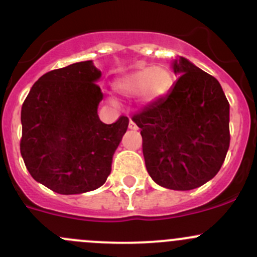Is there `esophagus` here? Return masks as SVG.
Wrapping results in <instances>:
<instances>
[{
    "mask_svg": "<svg viewBox=\"0 0 257 257\" xmlns=\"http://www.w3.org/2000/svg\"><path fill=\"white\" fill-rule=\"evenodd\" d=\"M128 128L130 130H132V131H137V130H139V127H137V125L136 123L134 122V121H130V123H128Z\"/></svg>",
    "mask_w": 257,
    "mask_h": 257,
    "instance_id": "1",
    "label": "esophagus"
}]
</instances>
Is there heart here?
I'll use <instances>...</instances> for the list:
<instances>
[{
    "label": "heart",
    "instance_id": "b5f03b06",
    "mask_svg": "<svg viewBox=\"0 0 257 257\" xmlns=\"http://www.w3.org/2000/svg\"><path fill=\"white\" fill-rule=\"evenodd\" d=\"M174 77L167 66H146L120 77L114 83L115 90L123 96L140 94L143 105H151L165 98L172 90Z\"/></svg>",
    "mask_w": 257,
    "mask_h": 257
}]
</instances>
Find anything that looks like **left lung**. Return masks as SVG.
Instances as JSON below:
<instances>
[{"instance_id":"1","label":"left lung","mask_w":257,"mask_h":257,"mask_svg":"<svg viewBox=\"0 0 257 257\" xmlns=\"http://www.w3.org/2000/svg\"><path fill=\"white\" fill-rule=\"evenodd\" d=\"M178 81L165 98L135 115L146 168L165 189L202 186L219 172L229 148V103L219 82L183 56Z\"/></svg>"}]
</instances>
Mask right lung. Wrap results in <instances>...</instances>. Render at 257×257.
<instances>
[{
    "mask_svg": "<svg viewBox=\"0 0 257 257\" xmlns=\"http://www.w3.org/2000/svg\"><path fill=\"white\" fill-rule=\"evenodd\" d=\"M100 77L92 60L50 71L22 106V158L33 179L57 194H84L105 183L127 130L126 116L111 125L99 118Z\"/></svg>",
    "mask_w": 257,
    "mask_h": 257,
    "instance_id": "right-lung-1",
    "label": "right lung"
}]
</instances>
